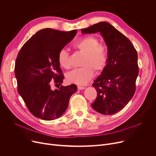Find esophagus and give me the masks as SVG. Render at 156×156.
<instances>
[{
    "instance_id": "1",
    "label": "esophagus",
    "mask_w": 156,
    "mask_h": 156,
    "mask_svg": "<svg viewBox=\"0 0 156 156\" xmlns=\"http://www.w3.org/2000/svg\"><path fill=\"white\" fill-rule=\"evenodd\" d=\"M77 88H78V90H83V89H85V87H83V86H80V85H78V86L77 87Z\"/></svg>"
}]
</instances>
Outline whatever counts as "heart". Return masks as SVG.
<instances>
[{
  "label": "heart",
  "instance_id": "1",
  "mask_svg": "<svg viewBox=\"0 0 156 156\" xmlns=\"http://www.w3.org/2000/svg\"><path fill=\"white\" fill-rule=\"evenodd\" d=\"M76 50L84 54L82 67L75 68L66 74V80L69 83L83 85L90 80L94 71H102L108 62V51L106 46L99 44V40L94 36H85L79 39L73 45ZM57 61L64 69L70 67L69 54L64 48L59 51Z\"/></svg>",
  "mask_w": 156,
  "mask_h": 156
}]
</instances>
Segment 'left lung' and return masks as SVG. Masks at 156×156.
I'll return each instance as SVG.
<instances>
[{"mask_svg": "<svg viewBox=\"0 0 156 156\" xmlns=\"http://www.w3.org/2000/svg\"><path fill=\"white\" fill-rule=\"evenodd\" d=\"M81 31L83 34L100 32L108 50V64L92 84L97 95L92 107L105 115L115 114L125 107L135 94L139 72L137 52L126 37L107 22Z\"/></svg>", "mask_w": 156, "mask_h": 156, "instance_id": "obj_1", "label": "left lung"}]
</instances>
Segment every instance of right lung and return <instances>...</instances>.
Returning <instances> with one entry per match:
<instances>
[{
    "mask_svg": "<svg viewBox=\"0 0 156 156\" xmlns=\"http://www.w3.org/2000/svg\"><path fill=\"white\" fill-rule=\"evenodd\" d=\"M76 30L62 31L52 28L38 31L24 44L15 63L18 92L30 112L38 118L51 121L66 110L69 98L77 91L76 85H61L64 78L57 55L75 37Z\"/></svg>",
    "mask_w": 156,
    "mask_h": 156,
    "instance_id": "obj_1",
    "label": "right lung"
}]
</instances>
